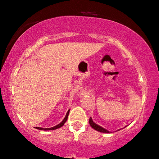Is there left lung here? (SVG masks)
Wrapping results in <instances>:
<instances>
[{
    "label": "left lung",
    "mask_w": 159,
    "mask_h": 159,
    "mask_svg": "<svg viewBox=\"0 0 159 159\" xmlns=\"http://www.w3.org/2000/svg\"><path fill=\"white\" fill-rule=\"evenodd\" d=\"M89 123H90V125L91 127H92V128H93V129L95 130H97V131L101 132H104V133H110V132L108 131V130L104 129V128L101 127V126L98 125L97 124H95L94 121H93V119L91 117L90 118V119H89Z\"/></svg>",
    "instance_id": "1"
}]
</instances>
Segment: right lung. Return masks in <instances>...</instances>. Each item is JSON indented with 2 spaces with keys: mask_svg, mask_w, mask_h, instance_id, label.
I'll return each mask as SVG.
<instances>
[{
  "mask_svg": "<svg viewBox=\"0 0 159 159\" xmlns=\"http://www.w3.org/2000/svg\"><path fill=\"white\" fill-rule=\"evenodd\" d=\"M69 110L67 111L66 116H65V118L64 119V120H63L61 122L60 124H58V125L55 126V127H51V128H43V127H34V128H35V129H40V130H53V129H58V128H60L62 126H64V125L65 124V122H66L67 119H68V116H69Z\"/></svg>",
  "mask_w": 159,
  "mask_h": 159,
  "instance_id": "add662e5",
  "label": "right lung"
}]
</instances>
